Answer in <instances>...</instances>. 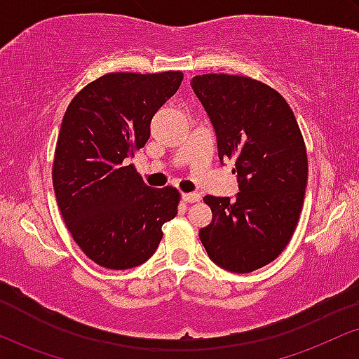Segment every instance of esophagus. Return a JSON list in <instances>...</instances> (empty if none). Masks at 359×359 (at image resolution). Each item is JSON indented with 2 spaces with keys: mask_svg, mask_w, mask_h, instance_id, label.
<instances>
[{
  "mask_svg": "<svg viewBox=\"0 0 359 359\" xmlns=\"http://www.w3.org/2000/svg\"><path fill=\"white\" fill-rule=\"evenodd\" d=\"M183 198V201H187V203H196V201H200V193H183L181 195Z\"/></svg>",
  "mask_w": 359,
  "mask_h": 359,
  "instance_id": "esophagus-1",
  "label": "esophagus"
}]
</instances>
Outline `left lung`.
Instances as JSON below:
<instances>
[{
  "instance_id": "left-lung-1",
  "label": "left lung",
  "mask_w": 359,
  "mask_h": 359,
  "mask_svg": "<svg viewBox=\"0 0 359 359\" xmlns=\"http://www.w3.org/2000/svg\"><path fill=\"white\" fill-rule=\"evenodd\" d=\"M195 92L217 136L222 164L233 159L240 191L206 195V254L225 271L248 273L280 255L296 230L307 187V154L292 109L259 80L196 75Z\"/></svg>"
}]
</instances>
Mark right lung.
Instances as JSON below:
<instances>
[{"instance_id": "add662e5", "label": "right lung", "mask_w": 359, "mask_h": 359, "mask_svg": "<svg viewBox=\"0 0 359 359\" xmlns=\"http://www.w3.org/2000/svg\"><path fill=\"white\" fill-rule=\"evenodd\" d=\"M181 80V72L107 74L67 107L53 159L55 196L72 237L100 267L144 264L178 213V189L147 187L129 159L144 147L153 116Z\"/></svg>"}]
</instances>
